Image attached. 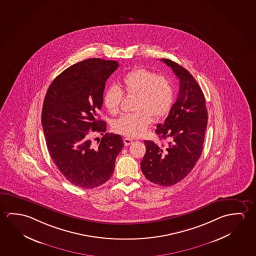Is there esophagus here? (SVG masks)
<instances>
[{"label": "esophagus", "instance_id": "1", "mask_svg": "<svg viewBox=\"0 0 256 256\" xmlns=\"http://www.w3.org/2000/svg\"><path fill=\"white\" fill-rule=\"evenodd\" d=\"M123 141H124V144H125L126 146H130V144H131L133 142V140H132V139L128 138L123 139Z\"/></svg>", "mask_w": 256, "mask_h": 256}]
</instances>
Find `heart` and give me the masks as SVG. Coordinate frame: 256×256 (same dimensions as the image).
<instances>
[{
  "instance_id": "heart-1",
  "label": "heart",
  "mask_w": 256,
  "mask_h": 256,
  "mask_svg": "<svg viewBox=\"0 0 256 256\" xmlns=\"http://www.w3.org/2000/svg\"><path fill=\"white\" fill-rule=\"evenodd\" d=\"M123 91L136 96L134 112L122 115L114 122L118 134L138 138L151 124L152 116L159 118L168 114L174 101V89L170 80L144 68L128 72L122 78ZM123 92L116 86H110L104 94V104L112 115L120 112Z\"/></svg>"
}]
</instances>
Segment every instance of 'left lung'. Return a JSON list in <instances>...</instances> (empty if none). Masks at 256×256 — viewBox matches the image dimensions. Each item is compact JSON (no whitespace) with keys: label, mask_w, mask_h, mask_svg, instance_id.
<instances>
[{"label":"left lung","mask_w":256,"mask_h":256,"mask_svg":"<svg viewBox=\"0 0 256 256\" xmlns=\"http://www.w3.org/2000/svg\"><path fill=\"white\" fill-rule=\"evenodd\" d=\"M162 60L180 80V92L168 117L155 130L160 138L168 142L146 140L141 170L152 183L170 186L188 176L200 158L208 114L204 96L190 72L170 60Z\"/></svg>","instance_id":"8db88e82"}]
</instances>
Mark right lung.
<instances>
[{
	"mask_svg": "<svg viewBox=\"0 0 256 256\" xmlns=\"http://www.w3.org/2000/svg\"><path fill=\"white\" fill-rule=\"evenodd\" d=\"M118 66L98 58L76 63L52 82L44 101L42 130L50 158L68 181L82 188L109 180L124 146L122 136L106 133V122L98 118L105 83ZM91 132L103 134L97 147L90 140Z\"/></svg>",
	"mask_w": 256,
	"mask_h": 256,
	"instance_id": "obj_1",
	"label": "right lung"
}]
</instances>
